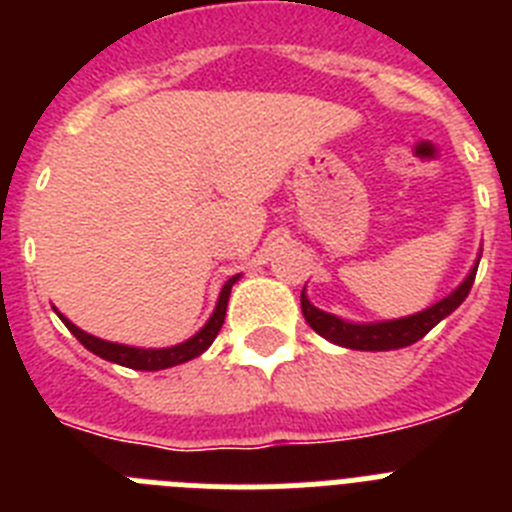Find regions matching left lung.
<instances>
[{"instance_id": "1", "label": "left lung", "mask_w": 512, "mask_h": 512, "mask_svg": "<svg viewBox=\"0 0 512 512\" xmlns=\"http://www.w3.org/2000/svg\"><path fill=\"white\" fill-rule=\"evenodd\" d=\"M477 266L479 261L472 266L469 277L449 297H443L436 305L425 307L423 312H415V315H408V318L384 320V323H348V320L336 318L330 312L318 310V307L307 300L305 289H302L300 295L302 315H305V320L318 336L328 338L330 343H338V346L354 348V351H392V348H405L410 343L420 341L428 330L436 328L446 315H451L461 302L467 300L474 277H477Z\"/></svg>"}]
</instances>
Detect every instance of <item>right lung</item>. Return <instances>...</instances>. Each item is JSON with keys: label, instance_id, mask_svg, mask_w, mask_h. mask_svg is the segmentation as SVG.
I'll list each match as a JSON object with an SVG mask.
<instances>
[{"label": "right lung", "instance_id": "1", "mask_svg": "<svg viewBox=\"0 0 512 512\" xmlns=\"http://www.w3.org/2000/svg\"><path fill=\"white\" fill-rule=\"evenodd\" d=\"M241 279V274H235L230 277L228 282L223 284L220 289V297H217V305L215 312L210 315V320L205 323V328L200 333H194L189 341L179 343V346H171V348H135V346H122V343H110V341H102L97 336H89L87 330L76 328L69 318H63L61 312H58V318L63 320V325L79 338V343L84 348H89L92 354L102 356V359L112 361V364H120V366H128V369H138V372H158V369H169V366L176 364H184V361L194 359V356L205 354L207 348L212 346L215 336L220 333L225 323V310H228V297H230V289L233 284Z\"/></svg>", "mask_w": 512, "mask_h": 512}]
</instances>
